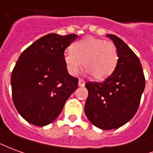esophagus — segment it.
Returning <instances> with one entry per match:
<instances>
[{
    "mask_svg": "<svg viewBox=\"0 0 153 153\" xmlns=\"http://www.w3.org/2000/svg\"><path fill=\"white\" fill-rule=\"evenodd\" d=\"M85 84V81L83 79H79V86L80 87H83Z\"/></svg>",
    "mask_w": 153,
    "mask_h": 153,
    "instance_id": "1",
    "label": "esophagus"
}]
</instances>
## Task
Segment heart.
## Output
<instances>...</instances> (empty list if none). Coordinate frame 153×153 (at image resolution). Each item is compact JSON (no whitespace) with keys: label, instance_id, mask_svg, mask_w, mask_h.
<instances>
[{"label":"heart","instance_id":"obj_1","mask_svg":"<svg viewBox=\"0 0 153 153\" xmlns=\"http://www.w3.org/2000/svg\"><path fill=\"white\" fill-rule=\"evenodd\" d=\"M119 55L112 42L87 37L74 42L72 49L64 53V62L68 73L74 76L83 66L97 80L111 75L117 66Z\"/></svg>","mask_w":153,"mask_h":153}]
</instances>
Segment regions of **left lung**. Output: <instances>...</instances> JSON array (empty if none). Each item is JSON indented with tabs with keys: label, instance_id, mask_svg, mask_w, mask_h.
Here are the masks:
<instances>
[{
	"label": "left lung",
	"instance_id": "1",
	"mask_svg": "<svg viewBox=\"0 0 153 153\" xmlns=\"http://www.w3.org/2000/svg\"><path fill=\"white\" fill-rule=\"evenodd\" d=\"M117 48L119 60L111 75L102 83L88 82L84 111L87 118L102 129L125 125L137 112L145 88V77L138 57L124 41L106 35Z\"/></svg>",
	"mask_w": 153,
	"mask_h": 153
}]
</instances>
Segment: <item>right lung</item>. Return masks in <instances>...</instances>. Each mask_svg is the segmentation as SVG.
Listing matches in <instances>:
<instances>
[{
  "label": "right lung",
  "instance_id": "right-lung-1",
  "mask_svg": "<svg viewBox=\"0 0 153 153\" xmlns=\"http://www.w3.org/2000/svg\"><path fill=\"white\" fill-rule=\"evenodd\" d=\"M78 38L49 33L26 48L11 74L12 99L19 115L37 126L51 124L78 88L77 78L67 72L64 52Z\"/></svg>",
  "mask_w": 153,
  "mask_h": 153
}]
</instances>
